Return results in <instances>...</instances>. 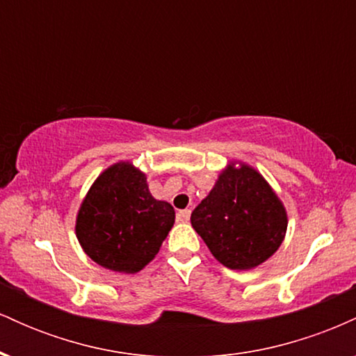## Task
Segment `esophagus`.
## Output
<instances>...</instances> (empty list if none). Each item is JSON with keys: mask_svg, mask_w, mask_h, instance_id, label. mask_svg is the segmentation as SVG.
<instances>
[{"mask_svg": "<svg viewBox=\"0 0 356 356\" xmlns=\"http://www.w3.org/2000/svg\"><path fill=\"white\" fill-rule=\"evenodd\" d=\"M189 218H191V209H184L177 212V220H181V222H187Z\"/></svg>", "mask_w": 356, "mask_h": 356, "instance_id": "1", "label": "esophagus"}]
</instances>
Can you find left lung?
I'll return each instance as SVG.
<instances>
[{
  "instance_id": "obj_1",
  "label": "left lung",
  "mask_w": 356,
  "mask_h": 356,
  "mask_svg": "<svg viewBox=\"0 0 356 356\" xmlns=\"http://www.w3.org/2000/svg\"><path fill=\"white\" fill-rule=\"evenodd\" d=\"M191 224L220 264L248 271L280 249L288 229V214L254 167L231 162L192 211Z\"/></svg>"
}]
</instances>
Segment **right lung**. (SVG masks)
<instances>
[{
  "label": "right lung",
  "instance_id": "obj_1",
  "mask_svg": "<svg viewBox=\"0 0 356 356\" xmlns=\"http://www.w3.org/2000/svg\"><path fill=\"white\" fill-rule=\"evenodd\" d=\"M174 207L150 194L132 162H117L92 184L80 204L75 232L81 249L102 268L138 273L172 229Z\"/></svg>",
  "mask_w": 356,
  "mask_h": 356
}]
</instances>
